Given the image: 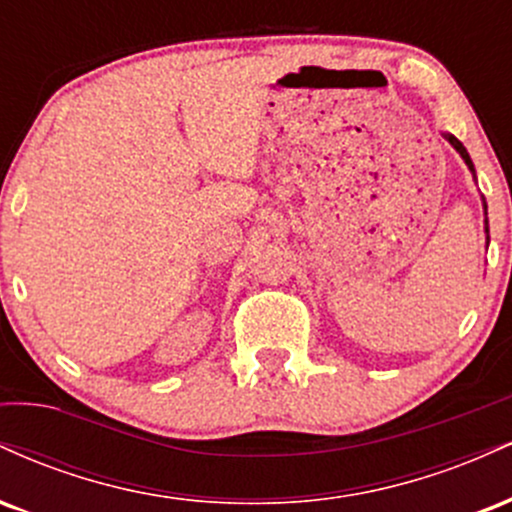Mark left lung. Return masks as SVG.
I'll return each mask as SVG.
<instances>
[{
	"mask_svg": "<svg viewBox=\"0 0 512 512\" xmlns=\"http://www.w3.org/2000/svg\"><path fill=\"white\" fill-rule=\"evenodd\" d=\"M445 139H448V142H450L452 146H455V149H457V151H460V156L464 158V163H467V166H469V170H472V173H474V163H472V158H469V154H467V149H464V146H462V142H460V139H457V137H452V134H445ZM486 231H489V221H486Z\"/></svg>",
	"mask_w": 512,
	"mask_h": 512,
	"instance_id": "1",
	"label": "left lung"
}]
</instances>
